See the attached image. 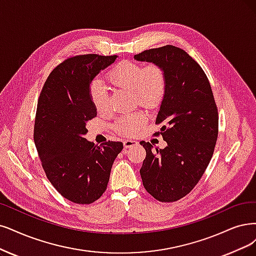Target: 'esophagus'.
<instances>
[{
  "instance_id": "1",
  "label": "esophagus",
  "mask_w": 256,
  "mask_h": 256,
  "mask_svg": "<svg viewBox=\"0 0 256 256\" xmlns=\"http://www.w3.org/2000/svg\"><path fill=\"white\" fill-rule=\"evenodd\" d=\"M137 144H138V142H137V141H135V140H130V139L123 140V146H124L126 148H130V146H136Z\"/></svg>"
}]
</instances>
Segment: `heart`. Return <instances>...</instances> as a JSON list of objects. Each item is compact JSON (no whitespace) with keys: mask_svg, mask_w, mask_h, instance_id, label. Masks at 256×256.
Segmentation results:
<instances>
[{"mask_svg":"<svg viewBox=\"0 0 256 256\" xmlns=\"http://www.w3.org/2000/svg\"><path fill=\"white\" fill-rule=\"evenodd\" d=\"M108 81L117 88L133 92L134 99L141 106L154 108L164 99L168 88V76L162 65L144 66L134 61L118 62L108 72ZM90 96L98 112H106L108 108V92L100 81L90 85ZM144 121L142 112H132L121 117L116 124V130L122 135H132L137 132Z\"/></svg>","mask_w":256,"mask_h":256,"instance_id":"heart-1","label":"heart"}]
</instances>
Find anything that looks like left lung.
I'll list each match as a JSON object with an SVG mask.
<instances>
[{"mask_svg": "<svg viewBox=\"0 0 256 256\" xmlns=\"http://www.w3.org/2000/svg\"><path fill=\"white\" fill-rule=\"evenodd\" d=\"M137 61L162 65L168 88L156 118L168 144L153 148L141 141L146 156L140 168L148 193L162 202H177L200 180L218 136V112L209 80L200 65L173 45L144 50Z\"/></svg>", "mask_w": 256, "mask_h": 256, "instance_id": "1", "label": "left lung"}]
</instances>
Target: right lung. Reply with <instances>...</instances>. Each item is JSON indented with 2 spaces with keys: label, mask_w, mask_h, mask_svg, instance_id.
Here are the masks:
<instances>
[{
  "label": "right lung",
  "mask_w": 256,
  "mask_h": 256,
  "mask_svg": "<svg viewBox=\"0 0 256 256\" xmlns=\"http://www.w3.org/2000/svg\"><path fill=\"white\" fill-rule=\"evenodd\" d=\"M117 56L90 54L66 59L47 77L38 100L34 139L43 170L56 190L74 204L99 200L123 148L119 141L98 146L84 138L86 123L97 116L90 82Z\"/></svg>",
  "instance_id": "right-lung-1"
}]
</instances>
